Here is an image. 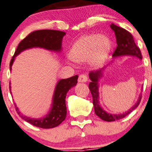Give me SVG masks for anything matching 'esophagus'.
<instances>
[{"instance_id": "34e87169", "label": "esophagus", "mask_w": 152, "mask_h": 152, "mask_svg": "<svg viewBox=\"0 0 152 152\" xmlns=\"http://www.w3.org/2000/svg\"><path fill=\"white\" fill-rule=\"evenodd\" d=\"M87 81V76L85 74H81L80 76H79V79H78V82H86Z\"/></svg>"}]
</instances>
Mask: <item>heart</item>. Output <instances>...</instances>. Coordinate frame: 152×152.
Here are the masks:
<instances>
[{"label":"heart","instance_id":"1","mask_svg":"<svg viewBox=\"0 0 152 152\" xmlns=\"http://www.w3.org/2000/svg\"><path fill=\"white\" fill-rule=\"evenodd\" d=\"M112 48L110 39L106 36L89 34L78 39L69 51V57L76 62L88 59L91 67L99 68L107 60Z\"/></svg>","mask_w":152,"mask_h":152}]
</instances>
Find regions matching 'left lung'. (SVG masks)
<instances>
[{
	"mask_svg": "<svg viewBox=\"0 0 152 152\" xmlns=\"http://www.w3.org/2000/svg\"><path fill=\"white\" fill-rule=\"evenodd\" d=\"M110 28L115 32V35L116 37V42H117V48L113 53V57L116 58L121 56H136L139 59H142L141 52L140 48L136 45L134 42L133 37L128 31L121 27L117 26L115 24L112 23L110 25ZM106 67H103L102 69L96 71H91L89 73V77H90L91 82L89 84V89L91 92L92 96H93V104L94 106L95 113L105 121H115L120 120V119L125 118L127 115L133 111L134 109L138 107L141 100L142 94L140 93L138 99L134 104L132 107L127 110L125 113L122 114H111L108 113L102 109L99 103V82L100 79L103 76V73L104 72Z\"/></svg>",
	"mask_w": 152,
	"mask_h": 152,
	"instance_id": "left-lung-1",
	"label": "left lung"
}]
</instances>
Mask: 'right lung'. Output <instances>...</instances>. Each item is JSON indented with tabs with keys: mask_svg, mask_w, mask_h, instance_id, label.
<instances>
[{
	"mask_svg": "<svg viewBox=\"0 0 152 152\" xmlns=\"http://www.w3.org/2000/svg\"><path fill=\"white\" fill-rule=\"evenodd\" d=\"M65 35V32L57 30H37L29 34L19 43L16 49L15 54L10 62V70L15 61V57L18 54L26 49L32 48H42L54 52H61L62 50V38ZM78 76L68 78L65 79H60L58 81L53 93L52 104L49 113L45 116L40 118H34L23 115L19 109L15 104V109L18 114L28 123L37 127L42 129H50L57 126L62 123L66 118L67 108L65 104L67 93L71 87L77 84ZM11 85V84H10ZM10 93L11 86H10Z\"/></svg>",
	"mask_w": 152,
	"mask_h": 152,
	"instance_id": "1",
	"label": "right lung"
}]
</instances>
